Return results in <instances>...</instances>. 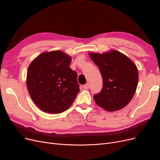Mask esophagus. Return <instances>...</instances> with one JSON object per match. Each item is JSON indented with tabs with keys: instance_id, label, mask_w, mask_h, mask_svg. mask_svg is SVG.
Masks as SVG:
<instances>
[{
	"instance_id": "obj_1",
	"label": "esophagus",
	"mask_w": 160,
	"mask_h": 160,
	"mask_svg": "<svg viewBox=\"0 0 160 160\" xmlns=\"http://www.w3.org/2000/svg\"><path fill=\"white\" fill-rule=\"evenodd\" d=\"M83 88L84 89H88L89 88V83H86L85 85H83Z\"/></svg>"
}]
</instances>
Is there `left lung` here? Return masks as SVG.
I'll list each match as a JSON object with an SVG mask.
<instances>
[{
  "label": "left lung",
  "mask_w": 160,
  "mask_h": 160,
  "mask_svg": "<svg viewBox=\"0 0 160 160\" xmlns=\"http://www.w3.org/2000/svg\"><path fill=\"white\" fill-rule=\"evenodd\" d=\"M89 56L98 66L103 79V88L93 96L97 105L108 111L123 109L132 100L137 89L138 70L125 55L117 51Z\"/></svg>",
  "instance_id": "left-lung-1"
}]
</instances>
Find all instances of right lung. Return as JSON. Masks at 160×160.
Here are the masks:
<instances>
[{"instance_id": "obj_1", "label": "right lung", "mask_w": 160, "mask_h": 160, "mask_svg": "<svg viewBox=\"0 0 160 160\" xmlns=\"http://www.w3.org/2000/svg\"><path fill=\"white\" fill-rule=\"evenodd\" d=\"M71 61L68 55L54 51L42 53L28 67V93L33 102L44 112H63L79 92L77 72L69 67Z\"/></svg>"}]
</instances>
